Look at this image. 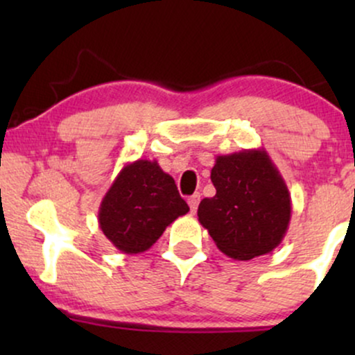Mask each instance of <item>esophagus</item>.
I'll return each instance as SVG.
<instances>
[{
    "label": "esophagus",
    "instance_id": "1",
    "mask_svg": "<svg viewBox=\"0 0 355 355\" xmlns=\"http://www.w3.org/2000/svg\"><path fill=\"white\" fill-rule=\"evenodd\" d=\"M187 202H189V207L191 211H197L198 203H200V193H193L191 197H189V200Z\"/></svg>",
    "mask_w": 355,
    "mask_h": 355
}]
</instances>
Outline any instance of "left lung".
Segmentation results:
<instances>
[{"mask_svg":"<svg viewBox=\"0 0 355 355\" xmlns=\"http://www.w3.org/2000/svg\"><path fill=\"white\" fill-rule=\"evenodd\" d=\"M215 197L198 205V222L218 250L250 260L280 245L291 223L292 200L263 148L218 155L210 173Z\"/></svg>","mask_w":355,"mask_h":355,"instance_id":"1","label":"left lung"}]
</instances>
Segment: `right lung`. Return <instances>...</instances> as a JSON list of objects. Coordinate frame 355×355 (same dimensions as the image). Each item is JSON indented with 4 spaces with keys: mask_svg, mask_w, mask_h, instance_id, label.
Here are the masks:
<instances>
[{
    "mask_svg": "<svg viewBox=\"0 0 355 355\" xmlns=\"http://www.w3.org/2000/svg\"><path fill=\"white\" fill-rule=\"evenodd\" d=\"M175 180L157 160L126 164L100 203V229L123 254L148 250L166 227L189 211Z\"/></svg>",
    "mask_w": 355,
    "mask_h": 355,
    "instance_id": "right-lung-1",
    "label": "right lung"
}]
</instances>
